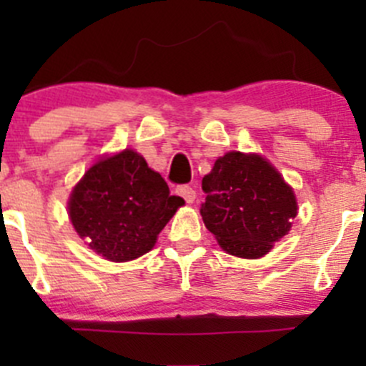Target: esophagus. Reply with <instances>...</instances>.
<instances>
[{
	"label": "esophagus",
	"mask_w": 366,
	"mask_h": 366,
	"mask_svg": "<svg viewBox=\"0 0 366 366\" xmlns=\"http://www.w3.org/2000/svg\"><path fill=\"white\" fill-rule=\"evenodd\" d=\"M177 194H179V197H182L184 200L187 202V204H193L194 198H197V193H194V189L191 186H187V184L177 187Z\"/></svg>",
	"instance_id": "obj_1"
}]
</instances>
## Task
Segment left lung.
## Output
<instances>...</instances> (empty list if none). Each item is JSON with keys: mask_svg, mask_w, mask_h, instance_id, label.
<instances>
[{"mask_svg": "<svg viewBox=\"0 0 366 366\" xmlns=\"http://www.w3.org/2000/svg\"><path fill=\"white\" fill-rule=\"evenodd\" d=\"M200 214L227 253L258 258L292 227L294 191L264 157L228 152L202 180Z\"/></svg>", "mask_w": 366, "mask_h": 366, "instance_id": "8db88e82", "label": "left lung"}]
</instances>
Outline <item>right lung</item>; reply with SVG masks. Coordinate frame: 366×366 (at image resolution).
<instances>
[{"instance_id": "add662e5", "label": "right lung", "mask_w": 366, "mask_h": 366, "mask_svg": "<svg viewBox=\"0 0 366 366\" xmlns=\"http://www.w3.org/2000/svg\"><path fill=\"white\" fill-rule=\"evenodd\" d=\"M184 200L134 150L95 162L74 187L69 214L94 252L112 262L149 253Z\"/></svg>"}]
</instances>
